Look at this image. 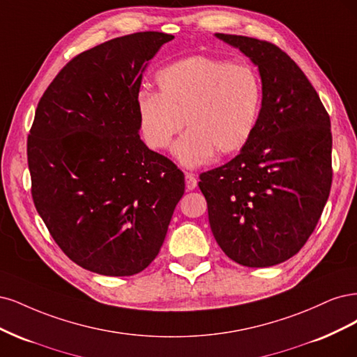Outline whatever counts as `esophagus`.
Returning <instances> with one entry per match:
<instances>
[{
	"instance_id": "esophagus-1",
	"label": "esophagus",
	"mask_w": 357,
	"mask_h": 357,
	"mask_svg": "<svg viewBox=\"0 0 357 357\" xmlns=\"http://www.w3.org/2000/svg\"><path fill=\"white\" fill-rule=\"evenodd\" d=\"M185 187L188 191H192L197 187V179H195L192 174H185Z\"/></svg>"
}]
</instances>
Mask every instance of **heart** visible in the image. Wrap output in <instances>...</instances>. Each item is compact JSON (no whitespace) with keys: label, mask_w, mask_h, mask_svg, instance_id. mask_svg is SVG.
Returning a JSON list of instances; mask_svg holds the SVG:
<instances>
[{"label":"heart","mask_w":357,"mask_h":357,"mask_svg":"<svg viewBox=\"0 0 357 357\" xmlns=\"http://www.w3.org/2000/svg\"><path fill=\"white\" fill-rule=\"evenodd\" d=\"M158 93L141 91L136 112L146 145L165 149L182 130L174 146L187 167L211 162L216 154H233L254 135L262 107V82L243 63L190 56L165 66L155 77Z\"/></svg>","instance_id":"b5f03b06"}]
</instances>
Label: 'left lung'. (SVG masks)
Returning a JSON list of instances; mask_svg holds the SVG:
<instances>
[{
	"label": "left lung",
	"instance_id": "8db88e82",
	"mask_svg": "<svg viewBox=\"0 0 357 357\" xmlns=\"http://www.w3.org/2000/svg\"><path fill=\"white\" fill-rule=\"evenodd\" d=\"M258 66L257 129L231 162L200 175L218 245L240 266L289 259L317 225L332 183V133L317 91L289 56L257 38L215 33Z\"/></svg>",
	"mask_w": 357,
	"mask_h": 357
}]
</instances>
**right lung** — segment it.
Here are the masks:
<instances>
[{"mask_svg":"<svg viewBox=\"0 0 357 357\" xmlns=\"http://www.w3.org/2000/svg\"><path fill=\"white\" fill-rule=\"evenodd\" d=\"M136 32L83 52L44 91L28 136L32 199L65 255L123 278L158 255L183 174L139 136L136 98L149 61L174 40Z\"/></svg>","mask_w":357,"mask_h":357,"instance_id":"1","label":"right lung"}]
</instances>
